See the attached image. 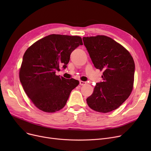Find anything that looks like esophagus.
Wrapping results in <instances>:
<instances>
[{"label": "esophagus", "mask_w": 151, "mask_h": 151, "mask_svg": "<svg viewBox=\"0 0 151 151\" xmlns=\"http://www.w3.org/2000/svg\"><path fill=\"white\" fill-rule=\"evenodd\" d=\"M87 84V83L85 82V81H80V84L81 85V86L85 85V84Z\"/></svg>", "instance_id": "34e87169"}]
</instances>
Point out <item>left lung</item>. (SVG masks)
I'll return each instance as SVG.
<instances>
[{"label":"left lung","instance_id":"1","mask_svg":"<svg viewBox=\"0 0 151 151\" xmlns=\"http://www.w3.org/2000/svg\"><path fill=\"white\" fill-rule=\"evenodd\" d=\"M83 40L95 67L104 71V81L96 84L87 104L96 111H112L132 92L135 68L133 59L124 46L110 37L97 35Z\"/></svg>","mask_w":151,"mask_h":151}]
</instances>
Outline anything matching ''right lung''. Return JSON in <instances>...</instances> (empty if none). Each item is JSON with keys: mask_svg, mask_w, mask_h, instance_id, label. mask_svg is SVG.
Returning <instances> with one entry per match:
<instances>
[{"mask_svg": "<svg viewBox=\"0 0 151 151\" xmlns=\"http://www.w3.org/2000/svg\"><path fill=\"white\" fill-rule=\"evenodd\" d=\"M83 45L79 36L51 34L31 45L23 55L19 80L27 96L44 112L54 113L65 106L70 92L79 84L75 79L55 75L65 68L70 54Z\"/></svg>", "mask_w": 151, "mask_h": 151, "instance_id": "add662e5", "label": "right lung"}]
</instances>
